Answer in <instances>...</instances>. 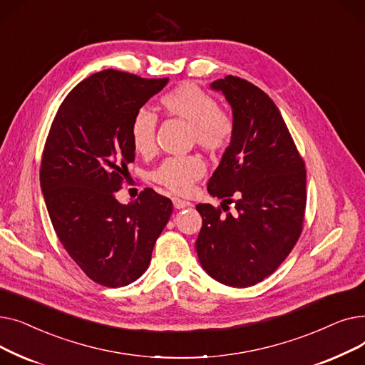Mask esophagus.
<instances>
[{
	"mask_svg": "<svg viewBox=\"0 0 365 365\" xmlns=\"http://www.w3.org/2000/svg\"><path fill=\"white\" fill-rule=\"evenodd\" d=\"M173 205H175V208L180 210V208L189 207V205H192V204L187 202V201H183V200H180V198H173Z\"/></svg>",
	"mask_w": 365,
	"mask_h": 365,
	"instance_id": "esophagus-1",
	"label": "esophagus"
}]
</instances>
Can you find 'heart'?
Instances as JSON below:
<instances>
[{
    "label": "heart",
    "instance_id": "b5f03b06",
    "mask_svg": "<svg viewBox=\"0 0 365 365\" xmlns=\"http://www.w3.org/2000/svg\"><path fill=\"white\" fill-rule=\"evenodd\" d=\"M167 117L187 123V140L216 155L231 145L235 133L234 117L227 109L194 83H183L167 91L160 99ZM157 115L146 108L139 109L130 124L133 149L150 157L155 152ZM205 173V163L198 153L170 157L150 173V179L175 194H186Z\"/></svg>",
    "mask_w": 365,
    "mask_h": 365
}]
</instances>
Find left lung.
I'll use <instances>...</instances> for the list:
<instances>
[{
    "mask_svg": "<svg viewBox=\"0 0 365 365\" xmlns=\"http://www.w3.org/2000/svg\"><path fill=\"white\" fill-rule=\"evenodd\" d=\"M232 108L235 133L207 183L222 210L198 204L195 248L202 269L229 287H250L290 255L303 227L306 170L281 113L263 90L227 75L210 84ZM236 200H234L233 198ZM236 202L227 212L225 202Z\"/></svg>",
    "mask_w": 365,
    "mask_h": 365,
    "instance_id": "8db88e82",
    "label": "left lung"
}]
</instances>
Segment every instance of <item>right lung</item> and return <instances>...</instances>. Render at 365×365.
<instances>
[{
    "label": "right lung",
    "instance_id": "1",
    "mask_svg": "<svg viewBox=\"0 0 365 365\" xmlns=\"http://www.w3.org/2000/svg\"><path fill=\"white\" fill-rule=\"evenodd\" d=\"M167 83L93 73L69 91L46 140L40 182L56 235L90 279L110 289L142 277L173 212L150 187L127 205L115 198L134 161V113Z\"/></svg>",
    "mask_w": 365,
    "mask_h": 365
}]
</instances>
